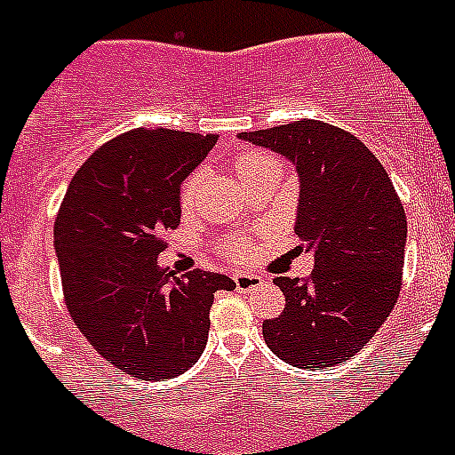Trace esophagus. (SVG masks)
I'll list each match as a JSON object with an SVG mask.
<instances>
[{"label":"esophagus","instance_id":"1","mask_svg":"<svg viewBox=\"0 0 455 455\" xmlns=\"http://www.w3.org/2000/svg\"><path fill=\"white\" fill-rule=\"evenodd\" d=\"M235 283H236V289H239V291H252V289H257L259 284L264 283V277L252 275V273H236Z\"/></svg>","mask_w":455,"mask_h":455}]
</instances>
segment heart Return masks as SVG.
Instances as JSON below:
<instances>
[{
	"label": "heart",
	"mask_w": 455,
	"mask_h": 455,
	"mask_svg": "<svg viewBox=\"0 0 455 455\" xmlns=\"http://www.w3.org/2000/svg\"><path fill=\"white\" fill-rule=\"evenodd\" d=\"M267 164H273L271 156L262 155V152H243V155H239L235 159V171L239 172V178H246V175H251L252 171L267 166ZM198 187H200V172H191V175L187 178V182H184V187H182V196H180V198H182L184 207H188V204L193 203L196 193H198ZM230 251L232 252H243V243H241V241H236Z\"/></svg>",
	"instance_id": "b5f03b06"
}]
</instances>
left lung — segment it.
Instances as JSON below:
<instances>
[{"label":"left lung","mask_w":455,"mask_h":455,"mask_svg":"<svg viewBox=\"0 0 455 455\" xmlns=\"http://www.w3.org/2000/svg\"><path fill=\"white\" fill-rule=\"evenodd\" d=\"M239 139L296 166L293 230L315 252L307 280L275 277L287 305L262 323L267 347L299 369L347 363L399 299L408 223L394 184L363 140L321 120L241 132Z\"/></svg>","instance_id":"obj_1"}]
</instances>
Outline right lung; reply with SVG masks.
<instances>
[{
  "label": "right lung",
  "instance_id": "1",
  "mask_svg": "<svg viewBox=\"0 0 455 455\" xmlns=\"http://www.w3.org/2000/svg\"><path fill=\"white\" fill-rule=\"evenodd\" d=\"M216 134L136 127L75 172L54 223L68 312L92 348L139 380L172 378L207 347L220 273L178 277L159 267L164 235L180 225V187Z\"/></svg>",
  "mask_w": 455,
  "mask_h": 455
}]
</instances>
